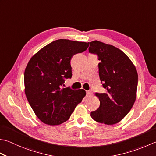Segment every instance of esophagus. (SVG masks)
Wrapping results in <instances>:
<instances>
[{"mask_svg":"<svg viewBox=\"0 0 156 156\" xmlns=\"http://www.w3.org/2000/svg\"><path fill=\"white\" fill-rule=\"evenodd\" d=\"M93 93L91 92L90 90H88V91H87V97H91V96H93Z\"/></svg>","mask_w":156,"mask_h":156,"instance_id":"34e87169","label":"esophagus"}]
</instances>
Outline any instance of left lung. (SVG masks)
Listing matches in <instances>:
<instances>
[{
  "label": "left lung",
  "mask_w": 156,
  "mask_h": 156,
  "mask_svg": "<svg viewBox=\"0 0 156 156\" xmlns=\"http://www.w3.org/2000/svg\"><path fill=\"white\" fill-rule=\"evenodd\" d=\"M89 53L101 61L99 75L106 93H96L100 101L90 116L97 122L110 125L120 122L130 112L136 97L138 74L135 66L124 52L110 44L94 41Z\"/></svg>",
  "instance_id": "8db88e82"
}]
</instances>
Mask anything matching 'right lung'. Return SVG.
<instances>
[{
  "instance_id": "right-lung-1",
  "label": "right lung",
  "mask_w": 156,
  "mask_h": 156,
  "mask_svg": "<svg viewBox=\"0 0 156 156\" xmlns=\"http://www.w3.org/2000/svg\"><path fill=\"white\" fill-rule=\"evenodd\" d=\"M89 42L59 39L51 42L30 59L24 72L25 93L30 106L42 122L59 125L69 118L86 95L84 89L63 88L72 78L70 61L87 49Z\"/></svg>"
}]
</instances>
